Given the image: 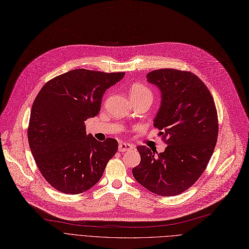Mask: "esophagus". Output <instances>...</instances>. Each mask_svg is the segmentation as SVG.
Listing matches in <instances>:
<instances>
[{
	"mask_svg": "<svg viewBox=\"0 0 249 249\" xmlns=\"http://www.w3.org/2000/svg\"><path fill=\"white\" fill-rule=\"evenodd\" d=\"M129 149H132V145L130 143L121 142L120 145H119V151H121V152L126 151V150H129Z\"/></svg>",
	"mask_w": 249,
	"mask_h": 249,
	"instance_id": "esophagus-1",
	"label": "esophagus"
}]
</instances>
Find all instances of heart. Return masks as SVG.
Returning <instances> with one entry per match:
<instances>
[{
	"label": "heart",
	"instance_id": "1",
	"mask_svg": "<svg viewBox=\"0 0 249 249\" xmlns=\"http://www.w3.org/2000/svg\"><path fill=\"white\" fill-rule=\"evenodd\" d=\"M129 95H130V99H140L143 97L152 98V92L144 85L140 83H135L129 87Z\"/></svg>",
	"mask_w": 249,
	"mask_h": 249
}]
</instances>
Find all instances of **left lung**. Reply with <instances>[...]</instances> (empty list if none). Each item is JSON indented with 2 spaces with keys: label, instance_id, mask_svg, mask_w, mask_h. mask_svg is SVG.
<instances>
[{
  "label": "left lung",
  "instance_id": "left-lung-1",
  "mask_svg": "<svg viewBox=\"0 0 249 249\" xmlns=\"http://www.w3.org/2000/svg\"><path fill=\"white\" fill-rule=\"evenodd\" d=\"M146 78L161 91L154 125L167 146L160 154L138 146L141 162L132 168V176L151 193L174 196L188 189L205 170L217 142V110L213 94L193 72L160 69Z\"/></svg>",
  "mask_w": 249,
  "mask_h": 249
}]
</instances>
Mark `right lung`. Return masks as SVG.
<instances>
[{"instance_id": "obj_1", "label": "right lung", "mask_w": 249, "mask_h": 249, "mask_svg": "<svg viewBox=\"0 0 249 249\" xmlns=\"http://www.w3.org/2000/svg\"><path fill=\"white\" fill-rule=\"evenodd\" d=\"M124 72L76 69L47 82L36 97L28 126L40 173L56 190L79 195L97 183L117 154V140L87 135L85 122L100 112L102 98Z\"/></svg>"}]
</instances>
